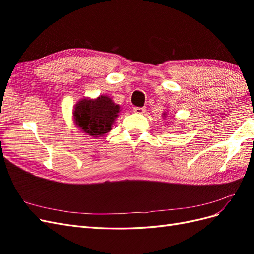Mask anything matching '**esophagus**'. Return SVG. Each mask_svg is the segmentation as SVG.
I'll use <instances>...</instances> for the list:
<instances>
[{
    "mask_svg": "<svg viewBox=\"0 0 254 254\" xmlns=\"http://www.w3.org/2000/svg\"><path fill=\"white\" fill-rule=\"evenodd\" d=\"M133 112L139 113V114H143V113L146 112V108H145V107H134Z\"/></svg>",
    "mask_w": 254,
    "mask_h": 254,
    "instance_id": "34e87169",
    "label": "esophagus"
}]
</instances>
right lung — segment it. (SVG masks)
Returning <instances> with one entry per match:
<instances>
[{"label":"right lung","mask_w":254,"mask_h":254,"mask_svg":"<svg viewBox=\"0 0 254 254\" xmlns=\"http://www.w3.org/2000/svg\"><path fill=\"white\" fill-rule=\"evenodd\" d=\"M119 112V105L114 104L109 96L101 95L95 99H80L75 105L73 119L82 132L98 137L110 131Z\"/></svg>","instance_id":"right-lung-1"}]
</instances>
